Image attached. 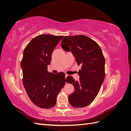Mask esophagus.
Wrapping results in <instances>:
<instances>
[{"instance_id":"1","label":"esophagus","mask_w":131,"mask_h":131,"mask_svg":"<svg viewBox=\"0 0 131 131\" xmlns=\"http://www.w3.org/2000/svg\"><path fill=\"white\" fill-rule=\"evenodd\" d=\"M68 76V75L67 74H66V75H65V77H66V78Z\"/></svg>"}]
</instances>
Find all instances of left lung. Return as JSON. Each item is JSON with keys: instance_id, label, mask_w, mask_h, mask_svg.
<instances>
[{"instance_id": "left-lung-1", "label": "left lung", "mask_w": 131, "mask_h": 131, "mask_svg": "<svg viewBox=\"0 0 131 131\" xmlns=\"http://www.w3.org/2000/svg\"><path fill=\"white\" fill-rule=\"evenodd\" d=\"M62 48L71 51L78 66L79 81L68 76L67 82L72 84L74 92L68 96L69 102L75 108H82L92 103L99 92L105 78V58L98 43L85 35L66 36Z\"/></svg>"}]
</instances>
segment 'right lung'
I'll return each instance as SVG.
<instances>
[{"label":"right lung","mask_w":131,"mask_h":131,"mask_svg":"<svg viewBox=\"0 0 131 131\" xmlns=\"http://www.w3.org/2000/svg\"><path fill=\"white\" fill-rule=\"evenodd\" d=\"M64 36L42 34L33 38L23 51L21 67L23 84L31 101L43 109L53 107L65 84V74L47 71L55 47Z\"/></svg>","instance_id":"1"}]
</instances>
